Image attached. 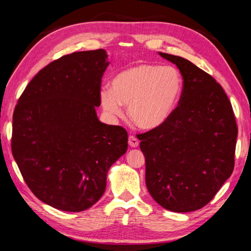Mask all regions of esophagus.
Here are the masks:
<instances>
[{
	"label": "esophagus",
	"instance_id": "obj_1",
	"mask_svg": "<svg viewBox=\"0 0 251 251\" xmlns=\"http://www.w3.org/2000/svg\"><path fill=\"white\" fill-rule=\"evenodd\" d=\"M128 144H129L130 147H137L138 144H139V141L135 137V136L131 135L128 137Z\"/></svg>",
	"mask_w": 251,
	"mask_h": 251
}]
</instances>
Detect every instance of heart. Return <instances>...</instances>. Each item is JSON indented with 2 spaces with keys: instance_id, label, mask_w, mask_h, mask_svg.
I'll use <instances>...</instances> for the list:
<instances>
[{
  "instance_id": "b5f03b06",
  "label": "heart",
  "mask_w": 251,
  "mask_h": 251,
  "mask_svg": "<svg viewBox=\"0 0 251 251\" xmlns=\"http://www.w3.org/2000/svg\"><path fill=\"white\" fill-rule=\"evenodd\" d=\"M182 86L184 80L176 67L137 64L118 73L112 80V90L103 88L100 99L109 115H122V104L128 105L134 124L154 129L174 113Z\"/></svg>"
}]
</instances>
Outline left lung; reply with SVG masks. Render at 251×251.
Wrapping results in <instances>:
<instances>
[{
    "instance_id": "obj_1",
    "label": "left lung",
    "mask_w": 251,
    "mask_h": 251,
    "mask_svg": "<svg viewBox=\"0 0 251 251\" xmlns=\"http://www.w3.org/2000/svg\"><path fill=\"white\" fill-rule=\"evenodd\" d=\"M158 54L176 64L184 86L171 117L137 135L146 161V186L165 209L194 211L206 206L232 174L236 118L212 76L188 59Z\"/></svg>"
}]
</instances>
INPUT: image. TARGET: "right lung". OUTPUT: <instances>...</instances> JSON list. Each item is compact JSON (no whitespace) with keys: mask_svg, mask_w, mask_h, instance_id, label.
<instances>
[{"mask_svg":"<svg viewBox=\"0 0 251 251\" xmlns=\"http://www.w3.org/2000/svg\"><path fill=\"white\" fill-rule=\"evenodd\" d=\"M108 64L104 50L64 55L34 76L15 106L12 154L31 192L56 209L94 205L127 151L126 129L100 122L95 109Z\"/></svg>","mask_w":251,"mask_h":251,"instance_id":"right-lung-1","label":"right lung"}]
</instances>
